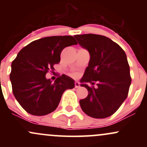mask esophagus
Masks as SVG:
<instances>
[{
    "mask_svg": "<svg viewBox=\"0 0 147 147\" xmlns=\"http://www.w3.org/2000/svg\"><path fill=\"white\" fill-rule=\"evenodd\" d=\"M75 86L76 88H78L80 87V84H79V82H75Z\"/></svg>",
    "mask_w": 147,
    "mask_h": 147,
    "instance_id": "34e87169",
    "label": "esophagus"
}]
</instances>
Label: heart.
<instances>
[{"mask_svg":"<svg viewBox=\"0 0 147 147\" xmlns=\"http://www.w3.org/2000/svg\"><path fill=\"white\" fill-rule=\"evenodd\" d=\"M74 75H76V73H74Z\"/></svg>","mask_w":147,"mask_h":147,"instance_id":"obj_1","label":"heart"}]
</instances>
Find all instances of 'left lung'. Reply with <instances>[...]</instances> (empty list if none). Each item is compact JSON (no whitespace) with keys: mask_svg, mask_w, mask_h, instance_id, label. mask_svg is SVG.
Returning <instances> with one entry per match:
<instances>
[{"mask_svg":"<svg viewBox=\"0 0 147 147\" xmlns=\"http://www.w3.org/2000/svg\"><path fill=\"white\" fill-rule=\"evenodd\" d=\"M74 36L90 56L88 66L80 81L81 86L88 91L87 97L79 100L81 108L90 117H109L126 99L131 83L125 52L102 35L86 34Z\"/></svg>","mask_w":147,"mask_h":147,"instance_id":"obj_1","label":"left lung"}]
</instances>
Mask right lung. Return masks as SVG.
<instances>
[{
  "instance_id": "obj_1",
  "label": "right lung",
  "mask_w": 147,
  "mask_h": 147,
  "mask_svg": "<svg viewBox=\"0 0 147 147\" xmlns=\"http://www.w3.org/2000/svg\"><path fill=\"white\" fill-rule=\"evenodd\" d=\"M72 36H48L34 41L18 52L10 73L15 98L28 113L42 116L53 112L63 92L75 87V81L62 75L52 82L45 75L59 63L65 47L77 45Z\"/></svg>"
}]
</instances>
